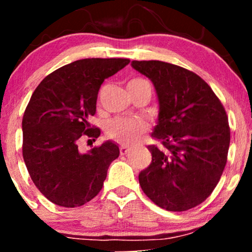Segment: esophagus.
I'll return each instance as SVG.
<instances>
[{
    "mask_svg": "<svg viewBox=\"0 0 252 252\" xmlns=\"http://www.w3.org/2000/svg\"><path fill=\"white\" fill-rule=\"evenodd\" d=\"M130 152V149L128 148V147H124V146H122L120 148V153H121V155H126L128 154V153Z\"/></svg>",
    "mask_w": 252,
    "mask_h": 252,
    "instance_id": "obj_1",
    "label": "esophagus"
}]
</instances>
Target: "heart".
I'll return each mask as SVG.
<instances>
[{
    "mask_svg": "<svg viewBox=\"0 0 252 252\" xmlns=\"http://www.w3.org/2000/svg\"><path fill=\"white\" fill-rule=\"evenodd\" d=\"M146 82V80L132 79L129 83ZM147 132V126L142 120L137 117H121L111 121L106 126V134L111 140L123 146L136 144Z\"/></svg>",
    "mask_w": 252,
    "mask_h": 252,
    "instance_id": "b5f03b06",
    "label": "heart"
}]
</instances>
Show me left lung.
<instances>
[{"label": "left lung", "mask_w": 252, "mask_h": 252, "mask_svg": "<svg viewBox=\"0 0 252 252\" xmlns=\"http://www.w3.org/2000/svg\"><path fill=\"white\" fill-rule=\"evenodd\" d=\"M131 66L154 84L158 117L152 136L162 144L148 146L152 163L138 175L141 189L161 209H193L209 198L226 164V111L194 72L158 60Z\"/></svg>", "instance_id": "left-lung-1"}]
</instances>
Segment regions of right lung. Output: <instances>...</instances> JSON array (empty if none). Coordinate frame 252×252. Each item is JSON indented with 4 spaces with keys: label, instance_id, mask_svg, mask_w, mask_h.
Listing matches in <instances>:
<instances>
[{
    "label": "right lung",
    "instance_id": "obj_1",
    "mask_svg": "<svg viewBox=\"0 0 252 252\" xmlns=\"http://www.w3.org/2000/svg\"><path fill=\"white\" fill-rule=\"evenodd\" d=\"M129 63L122 58L77 60L48 74L32 94L22 118V155L34 185L53 204L82 206L102 189L120 148L106 141L80 153L78 142L100 135L89 122L96 114L98 91L104 79Z\"/></svg>",
    "mask_w": 252,
    "mask_h": 252
}]
</instances>
